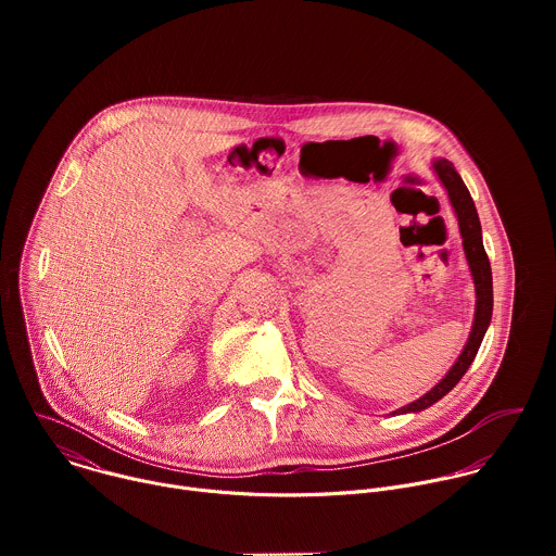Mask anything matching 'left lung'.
<instances>
[{
  "instance_id": "1",
  "label": "left lung",
  "mask_w": 556,
  "mask_h": 556,
  "mask_svg": "<svg viewBox=\"0 0 556 556\" xmlns=\"http://www.w3.org/2000/svg\"><path fill=\"white\" fill-rule=\"evenodd\" d=\"M433 169L440 178V182L444 185L451 206L457 215V224H459V232H462V244H464V253H466V262L472 275V283H475V294H478V301H475V319H472V330L468 334V341L459 354V358L455 361V365L448 369V374H444V378L431 389L427 391L422 399H418L412 405H405L403 409L393 412V414H416L422 412L427 407H431L433 403H438L442 395H446L457 382L459 378L466 374V369L470 367L475 354H478L482 339L489 330L491 316H493V273H491V262L489 255L484 251V242H482V226H480V217H478V208L472 204V198L466 189V185L462 182L459 174L455 172L453 163L440 161L433 163Z\"/></svg>"
}]
</instances>
